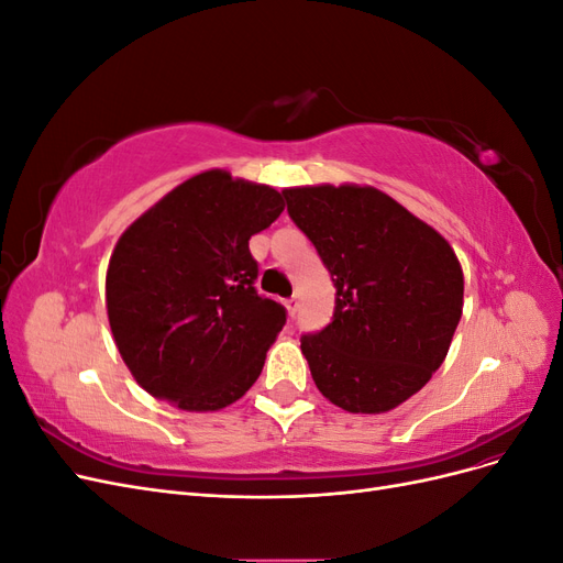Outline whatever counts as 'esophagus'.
Listing matches in <instances>:
<instances>
[{"instance_id":"34e87169","label":"esophagus","mask_w":563,"mask_h":563,"mask_svg":"<svg viewBox=\"0 0 563 563\" xmlns=\"http://www.w3.org/2000/svg\"><path fill=\"white\" fill-rule=\"evenodd\" d=\"M298 308H300V300H298V296H294V298H288V300H286V312H288V317H296Z\"/></svg>"}]
</instances>
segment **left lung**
Here are the masks:
<instances>
[{"mask_svg":"<svg viewBox=\"0 0 563 563\" xmlns=\"http://www.w3.org/2000/svg\"><path fill=\"white\" fill-rule=\"evenodd\" d=\"M282 195L335 284L333 321L300 338L314 385L343 411H391L449 354L465 291L455 251L371 185H305Z\"/></svg>","mask_w":563,"mask_h":563,"instance_id":"left-lung-1","label":"left lung"}]
</instances>
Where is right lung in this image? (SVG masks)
Masks as SVG:
<instances>
[{
	"label": "right lung",
	"instance_id": "add662e5",
	"mask_svg": "<svg viewBox=\"0 0 563 563\" xmlns=\"http://www.w3.org/2000/svg\"><path fill=\"white\" fill-rule=\"evenodd\" d=\"M284 211L269 185L223 168L187 178L119 236L106 277L131 376L180 411H220L258 380L286 310L255 291L253 234Z\"/></svg>",
	"mask_w": 563,
	"mask_h": 563
}]
</instances>
